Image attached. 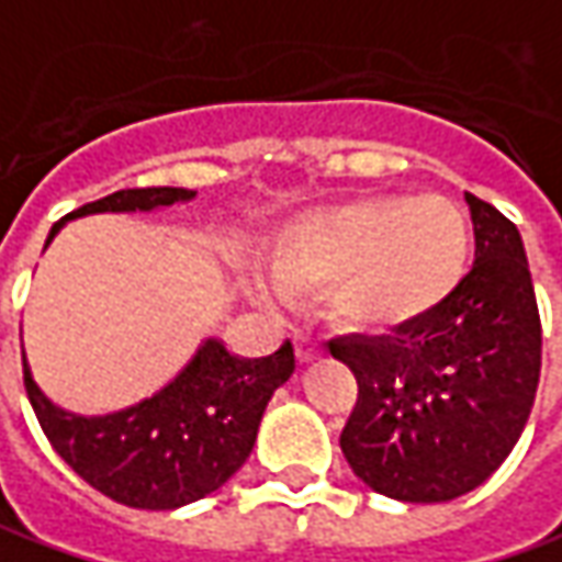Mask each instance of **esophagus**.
Segmentation results:
<instances>
[{
  "label": "esophagus",
  "instance_id": "esophagus-1",
  "mask_svg": "<svg viewBox=\"0 0 562 562\" xmlns=\"http://www.w3.org/2000/svg\"><path fill=\"white\" fill-rule=\"evenodd\" d=\"M319 355V341L311 336V333H299L295 336V358L301 363H307V360H314Z\"/></svg>",
  "mask_w": 562,
  "mask_h": 562
}]
</instances>
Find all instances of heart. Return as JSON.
Listing matches in <instances>:
<instances>
[{"instance_id":"b5f03b06","label":"heart","mask_w":562,"mask_h":562,"mask_svg":"<svg viewBox=\"0 0 562 562\" xmlns=\"http://www.w3.org/2000/svg\"><path fill=\"white\" fill-rule=\"evenodd\" d=\"M470 223L441 195H367L289 223L270 245L277 282L263 301L326 289V311L351 329H401L454 292L470 261Z\"/></svg>"}]
</instances>
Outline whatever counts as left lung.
<instances>
[{
    "instance_id": "left-lung-1",
    "label": "left lung",
    "mask_w": 562,
    "mask_h": 562,
    "mask_svg": "<svg viewBox=\"0 0 562 562\" xmlns=\"http://www.w3.org/2000/svg\"><path fill=\"white\" fill-rule=\"evenodd\" d=\"M475 261L432 314L392 336H341L333 358L358 376L341 454L373 492L441 504L479 488L532 414L541 317L519 229L467 192Z\"/></svg>"
}]
</instances>
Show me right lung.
Segmentation results:
<instances>
[{
  "instance_id": "right-lung-1",
  "label": "right lung",
  "mask_w": 562,
  "mask_h": 562,
  "mask_svg": "<svg viewBox=\"0 0 562 562\" xmlns=\"http://www.w3.org/2000/svg\"><path fill=\"white\" fill-rule=\"evenodd\" d=\"M195 199L192 189H121L89 202L52 226L49 239L74 217L155 211ZM295 373L285 341L270 358H236L221 339H204L195 358L161 392L105 416H80L52 404L24 360V389L55 454L95 492L136 510H177L217 492L243 467L267 401Z\"/></svg>"
}]
</instances>
